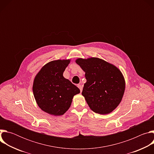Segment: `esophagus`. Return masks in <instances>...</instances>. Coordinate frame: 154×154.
<instances>
[{
  "label": "esophagus",
  "mask_w": 154,
  "mask_h": 154,
  "mask_svg": "<svg viewBox=\"0 0 154 154\" xmlns=\"http://www.w3.org/2000/svg\"><path fill=\"white\" fill-rule=\"evenodd\" d=\"M77 86H78L79 88L80 89V92H82V89H83V87H82V86L80 84H78V85H77Z\"/></svg>",
  "instance_id": "obj_1"
}]
</instances>
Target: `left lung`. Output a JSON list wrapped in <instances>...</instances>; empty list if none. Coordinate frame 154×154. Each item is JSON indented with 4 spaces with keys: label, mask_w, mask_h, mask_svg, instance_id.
<instances>
[{
    "label": "left lung",
    "mask_w": 154,
    "mask_h": 154,
    "mask_svg": "<svg viewBox=\"0 0 154 154\" xmlns=\"http://www.w3.org/2000/svg\"><path fill=\"white\" fill-rule=\"evenodd\" d=\"M85 72L82 95L92 110L105 115L118 106L125 91V80L114 65L98 58L76 60Z\"/></svg>",
    "instance_id": "left-lung-1"
}]
</instances>
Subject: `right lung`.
<instances>
[{
  "label": "right lung",
  "mask_w": 154,
  "mask_h": 154,
  "mask_svg": "<svg viewBox=\"0 0 154 154\" xmlns=\"http://www.w3.org/2000/svg\"><path fill=\"white\" fill-rule=\"evenodd\" d=\"M70 60H58L45 64L36 75L33 91L39 108L50 115H63L69 108L80 90L63 74Z\"/></svg>",
  "instance_id": "add662e5"
}]
</instances>
